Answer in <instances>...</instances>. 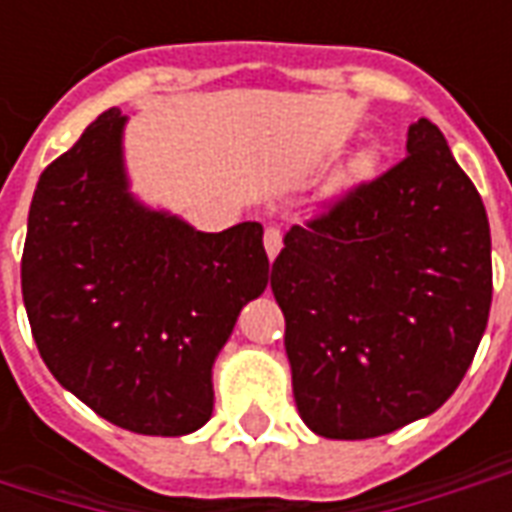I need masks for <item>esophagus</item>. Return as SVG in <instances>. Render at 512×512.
<instances>
[{
    "mask_svg": "<svg viewBox=\"0 0 512 512\" xmlns=\"http://www.w3.org/2000/svg\"><path fill=\"white\" fill-rule=\"evenodd\" d=\"M263 246H266V255L274 260L279 255V249H282V233H279V227H266V233H263Z\"/></svg>",
    "mask_w": 512,
    "mask_h": 512,
    "instance_id": "1",
    "label": "esophagus"
}]
</instances>
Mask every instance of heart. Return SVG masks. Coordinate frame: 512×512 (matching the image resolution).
<instances>
[{"label":"heart","mask_w":512,"mask_h":512,"mask_svg":"<svg viewBox=\"0 0 512 512\" xmlns=\"http://www.w3.org/2000/svg\"><path fill=\"white\" fill-rule=\"evenodd\" d=\"M370 167H373V153H359V156L351 161V172H354V175H367Z\"/></svg>","instance_id":"1"}]
</instances>
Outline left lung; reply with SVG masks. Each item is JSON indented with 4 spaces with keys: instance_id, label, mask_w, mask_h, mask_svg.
I'll return each mask as SVG.
<instances>
[{
    "instance_id": "obj_1",
    "label": "left lung",
    "mask_w": 512,
    "mask_h": 512,
    "mask_svg": "<svg viewBox=\"0 0 512 512\" xmlns=\"http://www.w3.org/2000/svg\"><path fill=\"white\" fill-rule=\"evenodd\" d=\"M408 156L285 233L271 290L301 419L373 439L458 389L491 310V230L441 131L419 117Z\"/></svg>"
}]
</instances>
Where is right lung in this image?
I'll return each instance as SVG.
<instances>
[{"mask_svg": "<svg viewBox=\"0 0 512 512\" xmlns=\"http://www.w3.org/2000/svg\"><path fill=\"white\" fill-rule=\"evenodd\" d=\"M109 109L43 169L29 205L21 293L43 362L117 428L183 436L211 419V367L268 285L263 227L197 233L126 191Z\"/></svg>", "mask_w": 512, "mask_h": 512, "instance_id": "right-lung-1", "label": "right lung"}]
</instances>
